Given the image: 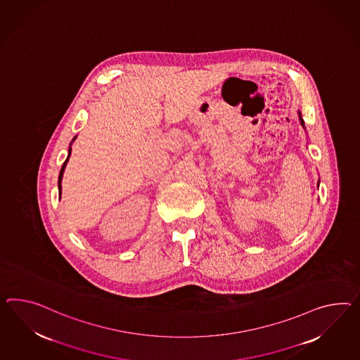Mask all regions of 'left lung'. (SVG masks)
<instances>
[{
  "label": "left lung",
  "instance_id": "1",
  "mask_svg": "<svg viewBox=\"0 0 360 360\" xmlns=\"http://www.w3.org/2000/svg\"><path fill=\"white\" fill-rule=\"evenodd\" d=\"M297 113H299V120H300V124H302V127L304 128V120H303V117H302V113H300V111H297ZM319 184H320V180H319Z\"/></svg>",
  "mask_w": 360,
  "mask_h": 360
}]
</instances>
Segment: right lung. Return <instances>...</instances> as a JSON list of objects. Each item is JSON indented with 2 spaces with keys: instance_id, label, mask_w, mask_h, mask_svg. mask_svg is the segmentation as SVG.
I'll list each match as a JSON object with an SVG mask.
<instances>
[{
  "instance_id": "obj_1",
  "label": "right lung",
  "mask_w": 360,
  "mask_h": 360,
  "mask_svg": "<svg viewBox=\"0 0 360 360\" xmlns=\"http://www.w3.org/2000/svg\"><path fill=\"white\" fill-rule=\"evenodd\" d=\"M77 139V137H74V139ZM73 141L70 142V148H69V154H68V158H66V160L64 162V165L61 167V171H60V175H58V194L61 195V180H63V175H64L65 167H66V163L69 162V158H70V154H72V143H73Z\"/></svg>"
}]
</instances>
